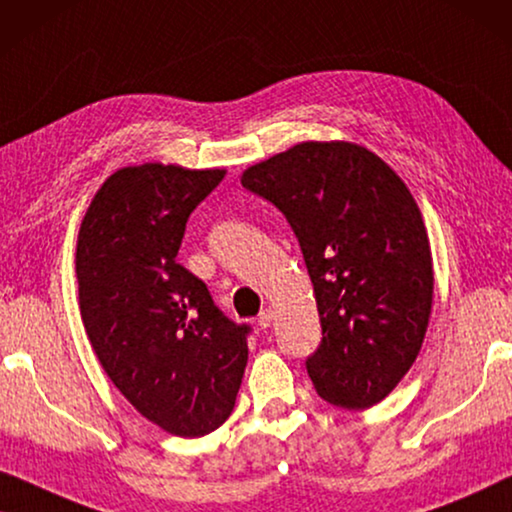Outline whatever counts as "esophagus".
I'll list each match as a JSON object with an SVG mask.
<instances>
[{
    "instance_id": "esophagus-1",
    "label": "esophagus",
    "mask_w": 512,
    "mask_h": 512,
    "mask_svg": "<svg viewBox=\"0 0 512 512\" xmlns=\"http://www.w3.org/2000/svg\"><path fill=\"white\" fill-rule=\"evenodd\" d=\"M271 322H273V311H271V308H264V311L259 313V318H257V325L262 327V329H266V327L271 325Z\"/></svg>"
}]
</instances>
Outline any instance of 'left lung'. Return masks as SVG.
<instances>
[{
    "label": "left lung",
    "mask_w": 512,
    "mask_h": 512,
    "mask_svg": "<svg viewBox=\"0 0 512 512\" xmlns=\"http://www.w3.org/2000/svg\"><path fill=\"white\" fill-rule=\"evenodd\" d=\"M241 185L290 222L313 283L322 343L315 392L364 410L420 355L434 301L422 213L390 164L350 141H304L248 167Z\"/></svg>",
    "instance_id": "8db88e82"
}]
</instances>
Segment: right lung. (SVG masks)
<instances>
[{
    "instance_id": "right-lung-1",
    "label": "right lung",
    "mask_w": 512,
    "mask_h": 512,
    "mask_svg": "<svg viewBox=\"0 0 512 512\" xmlns=\"http://www.w3.org/2000/svg\"><path fill=\"white\" fill-rule=\"evenodd\" d=\"M225 174L122 167L92 197L76 241L78 306L99 364L146 420L183 438L232 415L248 364V327L176 262L187 218Z\"/></svg>"
}]
</instances>
